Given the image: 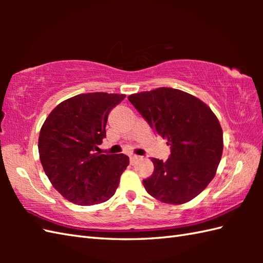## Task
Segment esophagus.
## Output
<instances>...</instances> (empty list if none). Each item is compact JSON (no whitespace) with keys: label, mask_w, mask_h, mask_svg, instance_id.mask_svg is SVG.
<instances>
[{"label":"esophagus","mask_w":263,"mask_h":263,"mask_svg":"<svg viewBox=\"0 0 263 263\" xmlns=\"http://www.w3.org/2000/svg\"><path fill=\"white\" fill-rule=\"evenodd\" d=\"M140 159V156H138V155H131L130 156V161L131 163H136L137 160H139Z\"/></svg>","instance_id":"esophagus-1"}]
</instances>
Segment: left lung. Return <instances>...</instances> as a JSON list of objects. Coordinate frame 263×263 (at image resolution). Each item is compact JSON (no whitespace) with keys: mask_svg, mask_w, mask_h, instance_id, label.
Returning a JSON list of instances; mask_svg holds the SVG:
<instances>
[{"mask_svg":"<svg viewBox=\"0 0 263 263\" xmlns=\"http://www.w3.org/2000/svg\"><path fill=\"white\" fill-rule=\"evenodd\" d=\"M154 130L171 146L166 161L153 158L146 191L161 202H189L208 186L220 163L224 140L214 111L180 89L161 87L127 97Z\"/></svg>","mask_w":263,"mask_h":263,"instance_id":"left-lung-1","label":"left lung"}]
</instances>
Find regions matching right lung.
<instances>
[{
    "label": "right lung",
    "mask_w": 263,
    "mask_h": 263,
    "mask_svg": "<svg viewBox=\"0 0 263 263\" xmlns=\"http://www.w3.org/2000/svg\"><path fill=\"white\" fill-rule=\"evenodd\" d=\"M124 98L107 92L77 95L60 103L42 125L39 159L49 182L70 202L102 203L119 186L127 156L95 152L106 137L109 110Z\"/></svg>",
    "instance_id": "add662e5"
}]
</instances>
